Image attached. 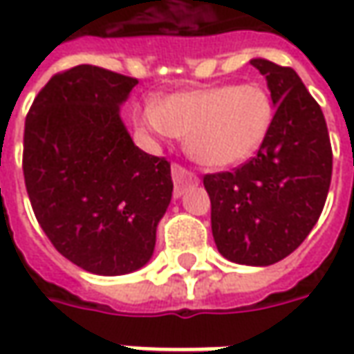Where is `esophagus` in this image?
<instances>
[{
  "label": "esophagus",
  "instance_id": "1",
  "mask_svg": "<svg viewBox=\"0 0 354 354\" xmlns=\"http://www.w3.org/2000/svg\"><path fill=\"white\" fill-rule=\"evenodd\" d=\"M171 175H173V183H175V191H173L175 197H181L189 185L198 183L197 175L193 171L187 169V167H183V165H179V163L171 165Z\"/></svg>",
  "mask_w": 354,
  "mask_h": 354
}]
</instances>
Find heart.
<instances>
[{"label":"heart","mask_w":354,"mask_h":354,"mask_svg":"<svg viewBox=\"0 0 354 354\" xmlns=\"http://www.w3.org/2000/svg\"><path fill=\"white\" fill-rule=\"evenodd\" d=\"M272 122V96L258 82L171 94L140 114L143 128L163 138H185L189 156L211 167L250 159L262 147Z\"/></svg>","instance_id":"1"}]
</instances>
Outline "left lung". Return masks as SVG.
I'll return each mask as SVG.
<instances>
[{"mask_svg":"<svg viewBox=\"0 0 354 354\" xmlns=\"http://www.w3.org/2000/svg\"><path fill=\"white\" fill-rule=\"evenodd\" d=\"M268 80L276 114L246 163L203 177L214 244L226 260L270 266L290 256L325 207L333 151L321 106L290 66L250 61Z\"/></svg>","mask_w":354,"mask_h":354,"instance_id":"8db88e82","label":"left lung"}]
</instances>
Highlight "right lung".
I'll return each instance as SVG.
<instances>
[{
	"label": "right lung",
	"mask_w": 354,
	"mask_h": 354,
	"mask_svg": "<svg viewBox=\"0 0 354 354\" xmlns=\"http://www.w3.org/2000/svg\"><path fill=\"white\" fill-rule=\"evenodd\" d=\"M136 84L78 64L53 76L25 118L23 177L35 216L66 260L98 276L149 262L173 193L169 161L142 151L120 120Z\"/></svg>",
	"instance_id": "add662e5"
}]
</instances>
